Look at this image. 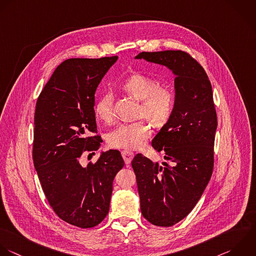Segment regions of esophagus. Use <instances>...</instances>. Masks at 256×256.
<instances>
[{"mask_svg":"<svg viewBox=\"0 0 256 256\" xmlns=\"http://www.w3.org/2000/svg\"><path fill=\"white\" fill-rule=\"evenodd\" d=\"M122 156L126 162V164L130 166V162L132 160V158L134 156V154L132 152H128V150H124V152H122Z\"/></svg>","mask_w":256,"mask_h":256,"instance_id":"obj_1","label":"esophagus"}]
</instances>
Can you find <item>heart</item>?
Returning <instances> with one entry per match:
<instances>
[{"mask_svg":"<svg viewBox=\"0 0 256 256\" xmlns=\"http://www.w3.org/2000/svg\"><path fill=\"white\" fill-rule=\"evenodd\" d=\"M124 88L132 96L142 100L140 114L152 124H164L174 108V94L166 88L160 86L158 82L146 74H134L122 84ZM114 96L110 92L100 96L94 104L96 116L104 122L112 118ZM150 128L144 122L120 124L108 134V144L116 148L138 150L144 146L150 136Z\"/></svg>","mask_w":256,"mask_h":256,"instance_id":"1","label":"heart"}]
</instances>
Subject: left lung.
<instances>
[{"label":"left lung","instance_id":"1","mask_svg":"<svg viewBox=\"0 0 256 256\" xmlns=\"http://www.w3.org/2000/svg\"><path fill=\"white\" fill-rule=\"evenodd\" d=\"M134 58L164 66L176 76L172 114L152 142L169 164L140 154L132 162L144 218L172 226L194 210L212 174L218 128L212 88L204 68L182 50L142 52Z\"/></svg>","mask_w":256,"mask_h":256}]
</instances>
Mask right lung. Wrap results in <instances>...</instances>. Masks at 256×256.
Wrapping results in <instances>:
<instances>
[{
    "label": "right lung",
    "instance_id": "1",
    "mask_svg": "<svg viewBox=\"0 0 256 256\" xmlns=\"http://www.w3.org/2000/svg\"><path fill=\"white\" fill-rule=\"evenodd\" d=\"M118 56L68 58L54 72L42 90L34 116L32 158L44 194L56 216L82 228L100 224L110 210L112 182L124 168L118 150L100 154L82 166V152L100 146L94 94Z\"/></svg>",
    "mask_w": 256,
    "mask_h": 256
}]
</instances>
